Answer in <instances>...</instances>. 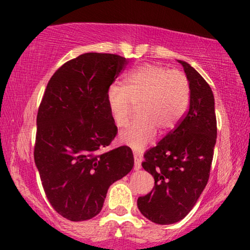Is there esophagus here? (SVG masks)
<instances>
[{"label": "esophagus", "mask_w": 250, "mask_h": 250, "mask_svg": "<svg viewBox=\"0 0 250 250\" xmlns=\"http://www.w3.org/2000/svg\"><path fill=\"white\" fill-rule=\"evenodd\" d=\"M134 169L139 170L141 169V157L134 153Z\"/></svg>", "instance_id": "obj_1"}]
</instances>
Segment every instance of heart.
Segmentation results:
<instances>
[{"instance_id": "b5f03b06", "label": "heart", "mask_w": 250, "mask_h": 250, "mask_svg": "<svg viewBox=\"0 0 250 250\" xmlns=\"http://www.w3.org/2000/svg\"><path fill=\"white\" fill-rule=\"evenodd\" d=\"M136 105L138 117L121 133V141L141 150L155 139L157 131L166 134L174 129L190 104V83L180 70L145 63L129 70L124 86L114 84L107 92V105L118 127L128 124Z\"/></svg>"}]
</instances>
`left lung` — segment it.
Here are the masks:
<instances>
[{
  "label": "left lung",
  "instance_id": "1",
  "mask_svg": "<svg viewBox=\"0 0 250 250\" xmlns=\"http://www.w3.org/2000/svg\"><path fill=\"white\" fill-rule=\"evenodd\" d=\"M190 83V104L175 128L145 153L142 167L155 187L138 207L157 224H173L196 205L210 174L217 125L213 91L198 71L179 60Z\"/></svg>",
  "mask_w": 250,
  "mask_h": 250
}]
</instances>
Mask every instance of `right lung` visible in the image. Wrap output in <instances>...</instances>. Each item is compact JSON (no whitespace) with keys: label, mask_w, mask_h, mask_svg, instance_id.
Returning <instances> with one entry per match:
<instances>
[{"label":"right lung","mask_w":250,"mask_h":250,"mask_svg":"<svg viewBox=\"0 0 250 250\" xmlns=\"http://www.w3.org/2000/svg\"><path fill=\"white\" fill-rule=\"evenodd\" d=\"M127 63L118 54L84 53L63 63L44 92L34 159L47 200L69 221L100 213L109 187L134 165L127 146L98 152L117 134L107 92Z\"/></svg>","instance_id":"right-lung-1"}]
</instances>
